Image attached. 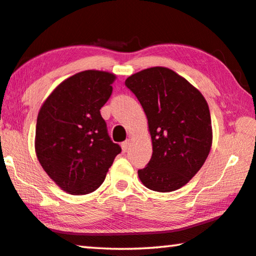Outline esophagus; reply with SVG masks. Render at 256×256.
I'll return each mask as SVG.
<instances>
[{"label":"esophagus","mask_w":256,"mask_h":256,"mask_svg":"<svg viewBox=\"0 0 256 256\" xmlns=\"http://www.w3.org/2000/svg\"><path fill=\"white\" fill-rule=\"evenodd\" d=\"M130 148V140H125L124 142H122V149L124 152H126Z\"/></svg>","instance_id":"34e87169"}]
</instances>
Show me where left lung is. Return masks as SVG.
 <instances>
[{"label":"left lung","mask_w":256,"mask_h":256,"mask_svg":"<svg viewBox=\"0 0 256 256\" xmlns=\"http://www.w3.org/2000/svg\"><path fill=\"white\" fill-rule=\"evenodd\" d=\"M125 85L148 118L152 156L138 171L154 192L181 188L200 171L212 146L208 104L202 93L176 72L152 67L128 77Z\"/></svg>","instance_id":"left-lung-1"}]
</instances>
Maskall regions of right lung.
I'll use <instances>...</instances> for the list:
<instances>
[{"label":"right lung","mask_w":256,"mask_h":256,"mask_svg":"<svg viewBox=\"0 0 256 256\" xmlns=\"http://www.w3.org/2000/svg\"><path fill=\"white\" fill-rule=\"evenodd\" d=\"M115 75L77 72L48 96L38 112L35 149L44 171L64 192L85 194L102 184L122 152L108 134L100 109L112 93Z\"/></svg>","instance_id":"1"}]
</instances>
